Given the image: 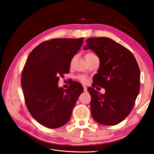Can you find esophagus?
Instances as JSON below:
<instances>
[{
  "label": "esophagus",
  "mask_w": 154,
  "mask_h": 154,
  "mask_svg": "<svg viewBox=\"0 0 154 154\" xmlns=\"http://www.w3.org/2000/svg\"><path fill=\"white\" fill-rule=\"evenodd\" d=\"M83 88H84V92L87 91V87L86 86H83Z\"/></svg>",
  "instance_id": "34e87169"
}]
</instances>
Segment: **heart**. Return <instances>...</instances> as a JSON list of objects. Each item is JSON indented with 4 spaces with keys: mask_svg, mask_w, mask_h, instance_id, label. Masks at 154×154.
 Segmentation results:
<instances>
[{
    "mask_svg": "<svg viewBox=\"0 0 154 154\" xmlns=\"http://www.w3.org/2000/svg\"><path fill=\"white\" fill-rule=\"evenodd\" d=\"M95 54L92 53V52H88L86 53L85 54V58H88L89 57H91V56H93V55H94ZM77 79L80 82H81L83 84H86L88 82V79L86 78L85 75H79L77 77Z\"/></svg>",
    "mask_w": 154,
    "mask_h": 154,
    "instance_id": "obj_1",
    "label": "heart"
}]
</instances>
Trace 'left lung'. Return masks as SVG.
I'll use <instances>...</instances> for the list:
<instances>
[{
	"instance_id": "1",
	"label": "left lung",
	"mask_w": 154,
	"mask_h": 154,
	"mask_svg": "<svg viewBox=\"0 0 154 154\" xmlns=\"http://www.w3.org/2000/svg\"><path fill=\"white\" fill-rule=\"evenodd\" d=\"M84 49H91L100 58L94 76L90 109L94 120L105 125H115L131 112L140 90V69L133 53L124 46L106 37L86 39ZM99 85L104 94L93 88Z\"/></svg>"
}]
</instances>
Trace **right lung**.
<instances>
[{
  "mask_svg": "<svg viewBox=\"0 0 154 154\" xmlns=\"http://www.w3.org/2000/svg\"><path fill=\"white\" fill-rule=\"evenodd\" d=\"M84 38H54L41 43L30 53L21 73V84L27 109L47 128H60L72 116L76 101L83 92L79 82L68 89L58 87L60 77L69 73L71 61Z\"/></svg>",
  "mask_w": 154,
  "mask_h": 154,
  "instance_id": "right-lung-1",
  "label": "right lung"
}]
</instances>
